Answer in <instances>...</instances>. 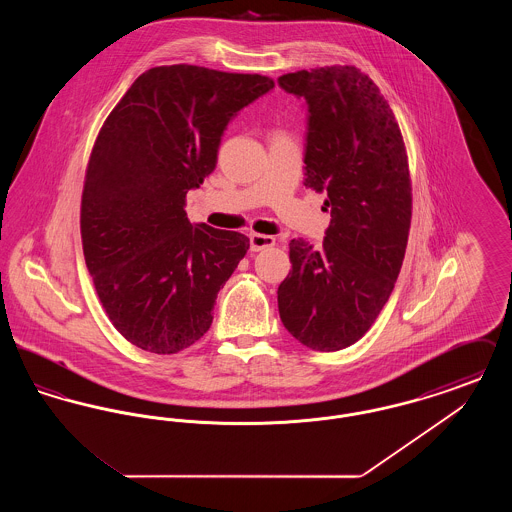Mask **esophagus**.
Masks as SVG:
<instances>
[{
	"mask_svg": "<svg viewBox=\"0 0 512 512\" xmlns=\"http://www.w3.org/2000/svg\"><path fill=\"white\" fill-rule=\"evenodd\" d=\"M276 244V240L267 234H251L249 236V249L251 251H263Z\"/></svg>",
	"mask_w": 512,
	"mask_h": 512,
	"instance_id": "1",
	"label": "esophagus"
}]
</instances>
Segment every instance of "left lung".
<instances>
[{"mask_svg":"<svg viewBox=\"0 0 512 512\" xmlns=\"http://www.w3.org/2000/svg\"><path fill=\"white\" fill-rule=\"evenodd\" d=\"M278 84L307 103L303 184L326 194L332 217L320 249L290 242L278 311L299 343L340 351L374 324L403 265L413 209L407 151L388 101L357 67L282 74Z\"/></svg>","mask_w":512,"mask_h":512,"instance_id":"1","label":"left lung"}]
</instances>
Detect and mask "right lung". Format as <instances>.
<instances>
[{
  "instance_id": "add662e5",
  "label": "right lung",
  "mask_w": 512,
  "mask_h": 512,
  "mask_svg": "<svg viewBox=\"0 0 512 512\" xmlns=\"http://www.w3.org/2000/svg\"><path fill=\"white\" fill-rule=\"evenodd\" d=\"M272 88L261 74L155 67L103 122L84 180L82 247L107 317L136 347L171 355L211 328L249 238L192 224L186 194L215 171L228 122Z\"/></svg>"
}]
</instances>
